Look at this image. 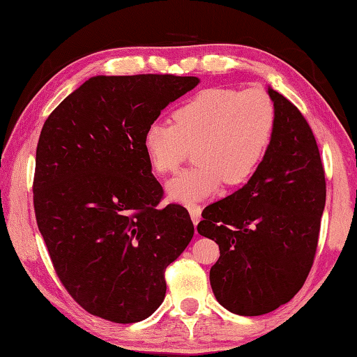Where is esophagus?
<instances>
[{"instance_id":"obj_1","label":"esophagus","mask_w":357,"mask_h":357,"mask_svg":"<svg viewBox=\"0 0 357 357\" xmlns=\"http://www.w3.org/2000/svg\"><path fill=\"white\" fill-rule=\"evenodd\" d=\"M187 209H189V213H190V219L193 222V225H197V223L202 219V208L195 203H189L187 204Z\"/></svg>"}]
</instances>
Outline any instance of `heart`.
Segmentation results:
<instances>
[{"label": "heart", "mask_w": 357, "mask_h": 357, "mask_svg": "<svg viewBox=\"0 0 357 357\" xmlns=\"http://www.w3.org/2000/svg\"><path fill=\"white\" fill-rule=\"evenodd\" d=\"M173 124L153 123L143 149L153 170L174 173L193 149L197 165L168 183V195L189 203L252 178L275 129V107L259 88H208L173 112Z\"/></svg>", "instance_id": "obj_1"}]
</instances>
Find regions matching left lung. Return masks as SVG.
I'll use <instances>...</instances> for the list:
<instances>
[{
  "label": "left lung",
  "mask_w": 357,
  "mask_h": 357,
  "mask_svg": "<svg viewBox=\"0 0 357 357\" xmlns=\"http://www.w3.org/2000/svg\"><path fill=\"white\" fill-rule=\"evenodd\" d=\"M275 129L261 164L244 187L203 209L202 236L219 244L211 268L215 299L258 317L294 298L315 259L326 203L321 157L307 119L268 88Z\"/></svg>",
  "instance_id": "obj_1"
}]
</instances>
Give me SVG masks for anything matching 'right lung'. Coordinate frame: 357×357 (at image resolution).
Returning a JSON list of instances; mask_svg holds the SVG:
<instances>
[{
    "mask_svg": "<svg viewBox=\"0 0 357 357\" xmlns=\"http://www.w3.org/2000/svg\"><path fill=\"white\" fill-rule=\"evenodd\" d=\"M198 82L98 75L44 123L36 149V220L58 279L91 315L137 323L165 298V269L189 245L193 223L181 204L159 208L164 189L151 173L143 134Z\"/></svg>",
    "mask_w": 357,
    "mask_h": 357,
    "instance_id": "right-lung-1",
    "label": "right lung"
}]
</instances>
